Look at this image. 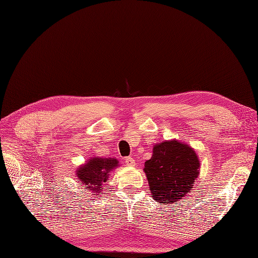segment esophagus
<instances>
[{
	"mask_svg": "<svg viewBox=\"0 0 258 258\" xmlns=\"http://www.w3.org/2000/svg\"><path fill=\"white\" fill-rule=\"evenodd\" d=\"M125 163L127 166H135L136 165V161H135V159L132 157H127L125 158Z\"/></svg>",
	"mask_w": 258,
	"mask_h": 258,
	"instance_id": "34e87169",
	"label": "esophagus"
}]
</instances>
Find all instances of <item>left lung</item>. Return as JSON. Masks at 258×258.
<instances>
[{
	"instance_id": "1",
	"label": "left lung",
	"mask_w": 258,
	"mask_h": 258,
	"mask_svg": "<svg viewBox=\"0 0 258 258\" xmlns=\"http://www.w3.org/2000/svg\"><path fill=\"white\" fill-rule=\"evenodd\" d=\"M200 160L192 147L178 140L163 141L153 148L144 172L155 201L171 204L185 197L199 175Z\"/></svg>"
}]
</instances>
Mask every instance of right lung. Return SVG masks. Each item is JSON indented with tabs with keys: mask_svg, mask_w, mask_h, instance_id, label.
Here are the masks:
<instances>
[{
	"mask_svg": "<svg viewBox=\"0 0 258 258\" xmlns=\"http://www.w3.org/2000/svg\"><path fill=\"white\" fill-rule=\"evenodd\" d=\"M118 160L114 158H91L87 163L81 165L76 175L86 187V190H92L98 196L101 192L100 187L103 182L107 180L108 174L118 166Z\"/></svg>",
	"mask_w": 258,
	"mask_h": 258,
	"instance_id": "1",
	"label": "right lung"
}]
</instances>
